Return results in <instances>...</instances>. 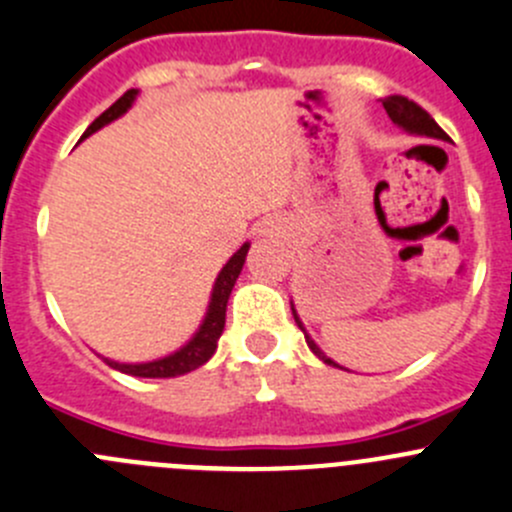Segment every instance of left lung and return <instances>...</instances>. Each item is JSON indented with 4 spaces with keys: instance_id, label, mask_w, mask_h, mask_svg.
<instances>
[{
    "instance_id": "left-lung-1",
    "label": "left lung",
    "mask_w": 512,
    "mask_h": 512,
    "mask_svg": "<svg viewBox=\"0 0 512 512\" xmlns=\"http://www.w3.org/2000/svg\"><path fill=\"white\" fill-rule=\"evenodd\" d=\"M382 107H385V112H388V117L393 119L398 127H403V130L413 132V135H425V137H435V140H448V135H445L443 130H440V124L435 122L433 117H430L428 112H425L420 104H415L413 99L408 97H400V94H393V97H385L382 99ZM292 315H295V322L297 327H300L302 332H305V325L300 322V317H297L295 312V305H292ZM305 340H307V347H310L312 352H315L317 357H320L322 362H327V365L332 367H340L335 360H330V357L325 355V352L320 350V347L315 345V340H312L310 335L305 332Z\"/></svg>"
}]
</instances>
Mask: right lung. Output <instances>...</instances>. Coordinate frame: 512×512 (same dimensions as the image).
<instances>
[{"label": "right lung", "instance_id": "add662e5", "mask_svg": "<svg viewBox=\"0 0 512 512\" xmlns=\"http://www.w3.org/2000/svg\"><path fill=\"white\" fill-rule=\"evenodd\" d=\"M135 97H137V89H127V92H124L112 107L104 109V112L89 124L87 132L82 135V140L92 135V132L102 130L104 124L122 117V114L132 107ZM247 250H250V245L245 242V245H242L240 250L227 260V265L220 270V275H217L215 280V287H212L210 307H207L205 320H202L200 330L195 332V337H192L185 347H180V350L172 352V355L160 357V360H152V362H135V365H132V362H117V360H109V357H104V362H107L109 367H114V370L124 372V375H135V377H177V375H185V372L197 370L200 365H205V362L215 355L217 340H220L222 330H225L227 300H230L232 287H235L237 277H240L242 272V265H245Z\"/></svg>", "mask_w": 512, "mask_h": 512}]
</instances>
